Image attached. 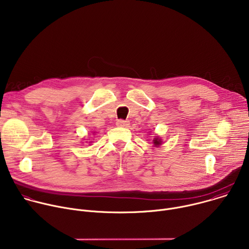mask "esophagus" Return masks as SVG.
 Wrapping results in <instances>:
<instances>
[{
  "instance_id": "obj_1",
  "label": "esophagus",
  "mask_w": 249,
  "mask_h": 249,
  "mask_svg": "<svg viewBox=\"0 0 249 249\" xmlns=\"http://www.w3.org/2000/svg\"><path fill=\"white\" fill-rule=\"evenodd\" d=\"M116 125H117L118 127H127V126L129 125V122L120 119V120H117V121H116Z\"/></svg>"
}]
</instances>
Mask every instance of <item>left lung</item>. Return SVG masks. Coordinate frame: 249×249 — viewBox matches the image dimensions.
<instances>
[{
  "mask_svg": "<svg viewBox=\"0 0 249 249\" xmlns=\"http://www.w3.org/2000/svg\"><path fill=\"white\" fill-rule=\"evenodd\" d=\"M153 143L155 145V147H159L160 145H161V140L160 137H156L154 140H153Z\"/></svg>",
  "mask_w": 249,
  "mask_h": 249,
  "instance_id": "obj_1",
  "label": "left lung"
}]
</instances>
